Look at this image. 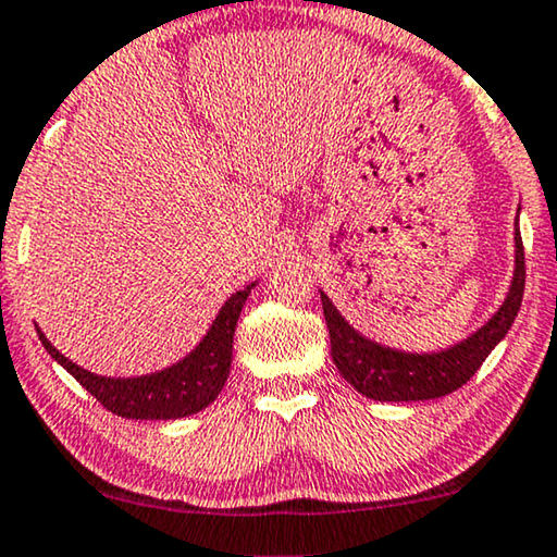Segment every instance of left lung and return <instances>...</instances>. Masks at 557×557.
<instances>
[{
    "mask_svg": "<svg viewBox=\"0 0 557 557\" xmlns=\"http://www.w3.org/2000/svg\"><path fill=\"white\" fill-rule=\"evenodd\" d=\"M524 293V249L520 226L515 230V277L499 310L480 331L457 346L438 354H404V350L383 348L354 331L346 318L335 310L327 295L320 293L323 315L331 333L333 360L343 379L358 394L373 401H426L442 398L465 386L492 354V348L510 331Z\"/></svg>",
    "mask_w": 557,
    "mask_h": 557,
    "instance_id": "left-lung-1",
    "label": "left lung"
}]
</instances>
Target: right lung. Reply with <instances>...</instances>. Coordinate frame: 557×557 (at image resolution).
<instances>
[{
  "label": "right lung",
  "mask_w": 557,
  "mask_h": 557,
  "mask_svg": "<svg viewBox=\"0 0 557 557\" xmlns=\"http://www.w3.org/2000/svg\"><path fill=\"white\" fill-rule=\"evenodd\" d=\"M247 285L239 293H234L224 308L219 310L214 323L203 341L176 366L163 368L159 373L140 375V379H106L67 360L45 338V333L37 327L42 346L65 371L81 381L85 391H90L108 411L123 419H182L191 417L214 401L219 391L224 388L226 375L232 366V343L234 327H237L242 305L249 297Z\"/></svg>",
  "instance_id": "right-lung-1"
}]
</instances>
